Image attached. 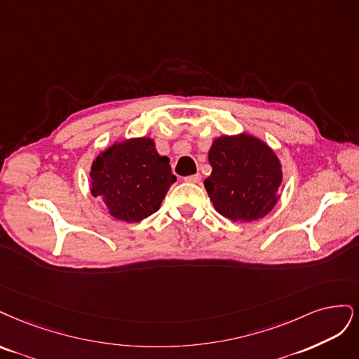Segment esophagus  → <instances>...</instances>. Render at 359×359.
<instances>
[{"label": "esophagus", "instance_id": "1", "mask_svg": "<svg viewBox=\"0 0 359 359\" xmlns=\"http://www.w3.org/2000/svg\"><path fill=\"white\" fill-rule=\"evenodd\" d=\"M200 180H201L200 175H192V176L184 177V182H189V183H198Z\"/></svg>", "mask_w": 359, "mask_h": 359}]
</instances>
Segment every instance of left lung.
I'll return each mask as SVG.
<instances>
[{
    "label": "left lung",
    "mask_w": 359,
    "mask_h": 359,
    "mask_svg": "<svg viewBox=\"0 0 359 359\" xmlns=\"http://www.w3.org/2000/svg\"><path fill=\"white\" fill-rule=\"evenodd\" d=\"M212 175L204 180L216 212L231 221L252 222L279 201L282 165L273 149L249 134L222 135L209 150Z\"/></svg>",
    "instance_id": "1"
}]
</instances>
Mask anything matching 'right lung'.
<instances>
[{
	"label": "right lung",
	"instance_id": "1",
	"mask_svg": "<svg viewBox=\"0 0 359 359\" xmlns=\"http://www.w3.org/2000/svg\"><path fill=\"white\" fill-rule=\"evenodd\" d=\"M170 159L156 152L152 138H128L101 152L90 167V194L119 221L140 222L155 213L177 179Z\"/></svg>",
	"mask_w": 359,
	"mask_h": 359
}]
</instances>
